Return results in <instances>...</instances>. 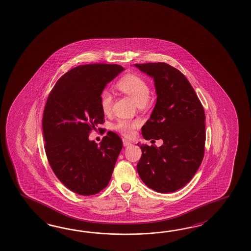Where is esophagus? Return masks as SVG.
Masks as SVG:
<instances>
[{
	"instance_id": "34e87169",
	"label": "esophagus",
	"mask_w": 251,
	"mask_h": 251,
	"mask_svg": "<svg viewBox=\"0 0 251 251\" xmlns=\"http://www.w3.org/2000/svg\"><path fill=\"white\" fill-rule=\"evenodd\" d=\"M130 144H131V143H130L129 141H128L127 139H123V146H124V147H128V146L130 145Z\"/></svg>"
}]
</instances>
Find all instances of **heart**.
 Segmentation results:
<instances>
[{"instance_id":"b5f03b06","label":"heart","mask_w":251,"mask_h":251,"mask_svg":"<svg viewBox=\"0 0 251 251\" xmlns=\"http://www.w3.org/2000/svg\"><path fill=\"white\" fill-rule=\"evenodd\" d=\"M117 87L124 94L128 95L137 103V105L143 103L146 104L150 98L151 90L149 85L143 78L137 75L130 74L125 75L118 82ZM112 102V95L107 91L102 92L100 95V107L105 113L111 111ZM137 122L120 120L114 125V128L120 133L123 134V136L128 138L133 135L134 130L137 128Z\"/></svg>"}]
</instances>
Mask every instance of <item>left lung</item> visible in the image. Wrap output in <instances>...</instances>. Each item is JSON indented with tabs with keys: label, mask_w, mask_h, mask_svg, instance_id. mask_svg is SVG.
I'll return each mask as SVG.
<instances>
[{
	"label": "left lung",
	"mask_w": 251,
	"mask_h": 251,
	"mask_svg": "<svg viewBox=\"0 0 251 251\" xmlns=\"http://www.w3.org/2000/svg\"><path fill=\"white\" fill-rule=\"evenodd\" d=\"M154 79L156 102L142 126L147 140L163 145H140L137 165L141 180L158 193H173L194 177L204 155L205 113L195 90L178 69L167 63L134 65Z\"/></svg>",
	"instance_id": "left-lung-1"
}]
</instances>
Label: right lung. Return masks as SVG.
<instances>
[{
    "instance_id": "add662e5",
    "label": "right lung",
    "mask_w": 251,
    "mask_h": 251,
    "mask_svg": "<svg viewBox=\"0 0 251 251\" xmlns=\"http://www.w3.org/2000/svg\"><path fill=\"white\" fill-rule=\"evenodd\" d=\"M124 70L122 66H79L58 79L45 106V151L62 184L80 195H93L109 184L123 141L108 131L98 145L89 134L104 123L100 95ZM99 130L101 128H98Z\"/></svg>"
}]
</instances>
